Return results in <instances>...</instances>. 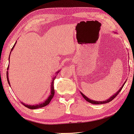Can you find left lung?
Segmentation results:
<instances>
[{"label": "left lung", "mask_w": 134, "mask_h": 134, "mask_svg": "<svg viewBox=\"0 0 134 134\" xmlns=\"http://www.w3.org/2000/svg\"><path fill=\"white\" fill-rule=\"evenodd\" d=\"M125 82H124V84L122 85V86L121 87V88H120L119 90L118 91V92H116V93H115V94H114V95H113V96H111V97H110V98H109V99L107 100H106V101H104V102H97V101H94V100H91L90 99V98H88V97H87L86 96H85V95H84V94H83L81 93V95L82 96V97L85 98V100H86V101H87L88 102L90 103L94 104H104V103H109V102H111V101H112V100L114 99V98H115L116 97V96L118 95V94L119 93V92L122 90V88L124 87V86L125 84Z\"/></svg>", "instance_id": "1"}]
</instances>
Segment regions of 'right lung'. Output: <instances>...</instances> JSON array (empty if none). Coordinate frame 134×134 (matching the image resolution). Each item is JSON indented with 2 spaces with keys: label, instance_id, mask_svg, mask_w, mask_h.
<instances>
[{
  "label": "right lung",
  "instance_id": "1",
  "mask_svg": "<svg viewBox=\"0 0 134 134\" xmlns=\"http://www.w3.org/2000/svg\"><path fill=\"white\" fill-rule=\"evenodd\" d=\"M16 44V43H15V44ZM15 44L14 45V46L12 47V49H11V51L12 50V49H14V47L15 46ZM9 68V66L8 67V69ZM56 73H58V72H57ZM6 76H7V80H8V84H9L10 85V82L9 81V79H8V72H6ZM56 77V76H54V77L53 78V80L52 81V85H51V94H50V95L49 96V97L47 98V99L44 102L42 103L41 104H37V105H33V106H32V105H28V104H24V103H22L21 102L22 104H23L24 106H25L26 107H27V108H29L31 109H38V108H41V107H43L46 106H47V104H49V103L50 102V101L52 100V99L53 97V96L54 95V81L55 80V78Z\"/></svg>",
  "mask_w": 134,
  "mask_h": 134
}]
</instances>
